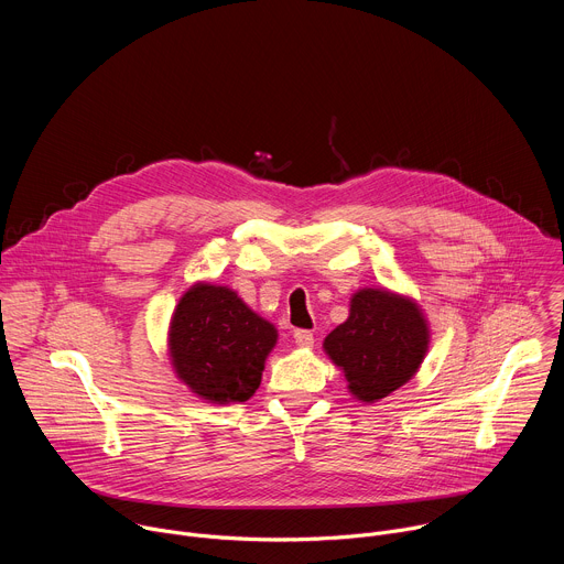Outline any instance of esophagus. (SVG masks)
Wrapping results in <instances>:
<instances>
[{"label":"esophagus","instance_id":"1","mask_svg":"<svg viewBox=\"0 0 564 564\" xmlns=\"http://www.w3.org/2000/svg\"><path fill=\"white\" fill-rule=\"evenodd\" d=\"M294 344L299 348H312L314 346V335L310 330H296L294 333Z\"/></svg>","mask_w":564,"mask_h":564}]
</instances>
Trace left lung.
<instances>
[{
    "label": "left lung",
    "instance_id": "1",
    "mask_svg": "<svg viewBox=\"0 0 564 564\" xmlns=\"http://www.w3.org/2000/svg\"><path fill=\"white\" fill-rule=\"evenodd\" d=\"M431 341L422 307L383 288H364L350 299V314L324 341L344 370L355 399L372 404L420 370Z\"/></svg>",
    "mask_w": 564,
    "mask_h": 564
}]
</instances>
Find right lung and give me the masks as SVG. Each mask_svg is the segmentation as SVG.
Masks as SVG:
<instances>
[{"instance_id":"right-lung-1","label":"right lung","mask_w":564,"mask_h":564,"mask_svg":"<svg viewBox=\"0 0 564 564\" xmlns=\"http://www.w3.org/2000/svg\"><path fill=\"white\" fill-rule=\"evenodd\" d=\"M276 328L225 285L194 283L170 324L176 377L212 404L248 401L261 386Z\"/></svg>"}]
</instances>
